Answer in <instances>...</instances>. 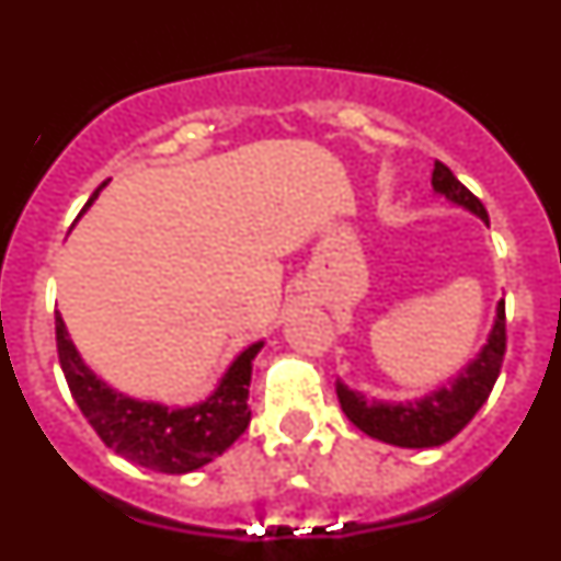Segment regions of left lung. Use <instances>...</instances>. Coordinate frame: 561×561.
<instances>
[{
  "mask_svg": "<svg viewBox=\"0 0 561 561\" xmlns=\"http://www.w3.org/2000/svg\"><path fill=\"white\" fill-rule=\"evenodd\" d=\"M433 191L440 193L453 205L474 213L478 219L489 225V213H485L483 202L469 187L460 185L444 162H435L433 168ZM503 354L505 304L500 300L489 340L480 348V354L449 381L447 388H438L413 401H381L365 399L359 390H351L345 381L336 379V399H340L342 413L348 415L351 424H356L370 438L404 449L440 447V444L453 440L474 419V413L483 408L489 393H492L494 381H497L500 368H503Z\"/></svg>",
  "mask_w": 561,
  "mask_h": 561,
  "instance_id": "obj_1",
  "label": "left lung"
}]
</instances>
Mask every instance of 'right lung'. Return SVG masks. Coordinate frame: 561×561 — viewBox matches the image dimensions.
<instances>
[{
    "mask_svg": "<svg viewBox=\"0 0 561 561\" xmlns=\"http://www.w3.org/2000/svg\"><path fill=\"white\" fill-rule=\"evenodd\" d=\"M103 187L106 182L92 193L87 207L98 199ZM56 342L58 362L76 404L87 415L92 430L101 435L103 444L131 463H140L153 472L187 474L230 449L250 424L247 399H250L252 359L264 348V342H252L250 348L241 351L230 362L216 390L191 408H168L160 401L131 399L121 390L108 388L81 359L58 311Z\"/></svg>",
    "mask_w": 561,
    "mask_h": 561,
    "instance_id": "right-lung-1",
    "label": "right lung"
}]
</instances>
